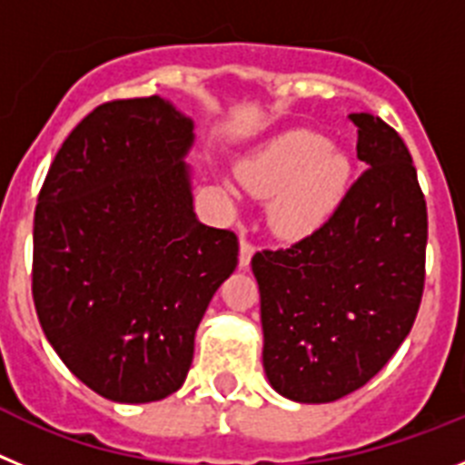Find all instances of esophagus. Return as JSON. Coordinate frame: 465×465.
Returning a JSON list of instances; mask_svg holds the SVG:
<instances>
[{
  "label": "esophagus",
  "mask_w": 465,
  "mask_h": 465,
  "mask_svg": "<svg viewBox=\"0 0 465 465\" xmlns=\"http://www.w3.org/2000/svg\"><path fill=\"white\" fill-rule=\"evenodd\" d=\"M253 252H256V249H253L252 242L246 240V237H242L240 240V268H249V262H252V258H253Z\"/></svg>",
  "instance_id": "esophagus-1"
}]
</instances>
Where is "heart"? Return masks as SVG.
I'll return each mask as SVG.
<instances>
[{
  "label": "heart",
  "instance_id": "b5f03b06",
  "mask_svg": "<svg viewBox=\"0 0 465 465\" xmlns=\"http://www.w3.org/2000/svg\"><path fill=\"white\" fill-rule=\"evenodd\" d=\"M237 176L253 195L272 197L270 228L298 240L322 228L342 203L351 163L322 134L291 130L246 155Z\"/></svg>",
  "mask_w": 465,
  "mask_h": 465
}]
</instances>
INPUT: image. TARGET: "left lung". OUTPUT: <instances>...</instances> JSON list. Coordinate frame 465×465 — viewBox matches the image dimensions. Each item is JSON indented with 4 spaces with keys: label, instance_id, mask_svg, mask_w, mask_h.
Segmentation results:
<instances>
[{
    "label": "left lung",
    "instance_id": "left-lung-1",
    "mask_svg": "<svg viewBox=\"0 0 465 465\" xmlns=\"http://www.w3.org/2000/svg\"><path fill=\"white\" fill-rule=\"evenodd\" d=\"M368 170L322 228L252 258L261 289L262 368L295 402H332L396 354L424 291L426 203L393 127L351 114Z\"/></svg>",
    "mask_w": 465,
    "mask_h": 465
}]
</instances>
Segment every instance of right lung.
Listing matches in <instances>:
<instances>
[{"instance_id":"obj_1","label":"right lung","mask_w":465,"mask_h":465,"mask_svg":"<svg viewBox=\"0 0 465 465\" xmlns=\"http://www.w3.org/2000/svg\"><path fill=\"white\" fill-rule=\"evenodd\" d=\"M193 118L153 97L97 106L57 151L35 212L32 295L55 354L94 393L179 391L195 331L235 272V232L193 207Z\"/></svg>"}]
</instances>
